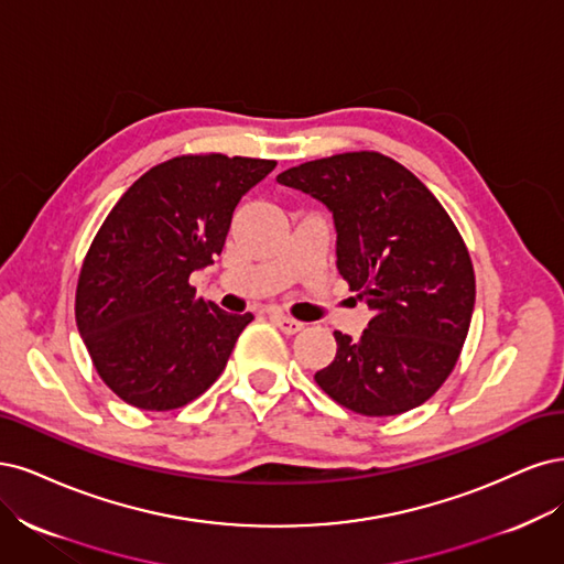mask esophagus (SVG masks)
<instances>
[{
	"label": "esophagus",
	"mask_w": 564,
	"mask_h": 564,
	"mask_svg": "<svg viewBox=\"0 0 564 564\" xmlns=\"http://www.w3.org/2000/svg\"><path fill=\"white\" fill-rule=\"evenodd\" d=\"M271 318H274V323L279 325V328H281L285 335H295V333H300V330L304 328L302 321H295V318L283 316V314H274Z\"/></svg>",
	"instance_id": "34e87169"
}]
</instances>
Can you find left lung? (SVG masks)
<instances>
[{"mask_svg": "<svg viewBox=\"0 0 564 564\" xmlns=\"http://www.w3.org/2000/svg\"><path fill=\"white\" fill-rule=\"evenodd\" d=\"M281 185L333 210L337 269L372 318L314 375L335 403L366 416L426 403L454 370L476 304V274L452 217L420 177L360 150L300 163Z\"/></svg>", "mask_w": 564, "mask_h": 564, "instance_id": "1", "label": "left lung"}]
</instances>
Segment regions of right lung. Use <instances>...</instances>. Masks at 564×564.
I'll list each match as a JSON object with an SVG mask.
<instances>
[{"mask_svg": "<svg viewBox=\"0 0 564 564\" xmlns=\"http://www.w3.org/2000/svg\"><path fill=\"white\" fill-rule=\"evenodd\" d=\"M274 159L183 154L123 192L82 262L75 318L100 379L123 403L185 408L223 375L252 314L196 295L194 269L220 256L241 196Z\"/></svg>", "mask_w": 564, "mask_h": 564, "instance_id": "obj_1", "label": "right lung"}]
</instances>
